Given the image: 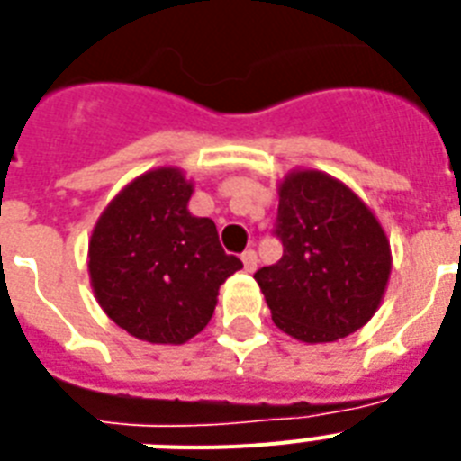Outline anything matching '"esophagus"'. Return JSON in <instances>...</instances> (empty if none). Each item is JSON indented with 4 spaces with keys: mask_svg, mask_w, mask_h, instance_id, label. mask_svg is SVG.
<instances>
[{
    "mask_svg": "<svg viewBox=\"0 0 461 461\" xmlns=\"http://www.w3.org/2000/svg\"><path fill=\"white\" fill-rule=\"evenodd\" d=\"M241 260H244L246 273H253V270H256V266H258V256H256V251H251V249L241 253Z\"/></svg>",
    "mask_w": 461,
    "mask_h": 461,
    "instance_id": "34e87169",
    "label": "esophagus"
}]
</instances>
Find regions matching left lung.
Here are the masks:
<instances>
[{
  "mask_svg": "<svg viewBox=\"0 0 461 461\" xmlns=\"http://www.w3.org/2000/svg\"><path fill=\"white\" fill-rule=\"evenodd\" d=\"M273 234L282 258L253 277L282 332L335 342L371 321L393 267L390 241L351 188L313 169L292 172Z\"/></svg>",
  "mask_w": 461,
  "mask_h": 461,
  "instance_id": "1",
  "label": "left lung"
}]
</instances>
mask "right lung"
I'll return each instance as SVG.
<instances>
[{
  "mask_svg": "<svg viewBox=\"0 0 461 461\" xmlns=\"http://www.w3.org/2000/svg\"><path fill=\"white\" fill-rule=\"evenodd\" d=\"M194 186L174 167L131 181L97 220L90 282L103 311L129 335L184 344L215 313L217 292L241 266L217 227L188 212Z\"/></svg>",
  "mask_w": 461,
  "mask_h": 461,
  "instance_id": "obj_1",
  "label": "right lung"
}]
</instances>
